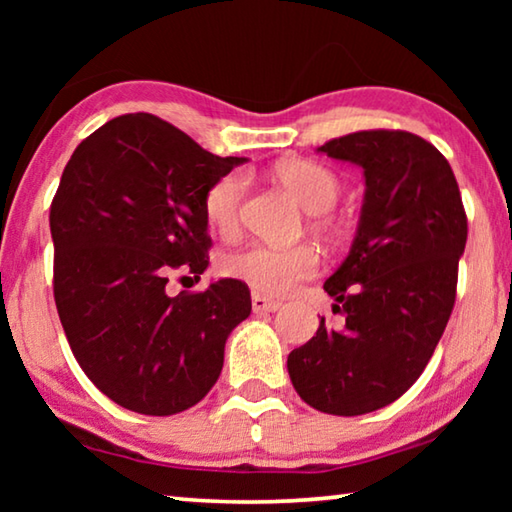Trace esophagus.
Returning <instances> with one entry per match:
<instances>
[{
  "instance_id": "obj_1",
  "label": "esophagus",
  "mask_w": 512,
  "mask_h": 512,
  "mask_svg": "<svg viewBox=\"0 0 512 512\" xmlns=\"http://www.w3.org/2000/svg\"><path fill=\"white\" fill-rule=\"evenodd\" d=\"M253 311L255 314H271V311L280 309L282 302L280 300H273V298H266L262 293H253Z\"/></svg>"
}]
</instances>
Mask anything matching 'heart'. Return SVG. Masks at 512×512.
<instances>
[{"instance_id":"obj_1","label":"heart","mask_w":512,"mask_h":512,"mask_svg":"<svg viewBox=\"0 0 512 512\" xmlns=\"http://www.w3.org/2000/svg\"><path fill=\"white\" fill-rule=\"evenodd\" d=\"M275 178L296 196V201L311 214L332 210L339 201L343 183L325 164L314 160H287L275 167ZM246 173L228 171L207 187L203 196V212L207 223L219 235H235L241 221V203L246 196ZM329 225V221H323ZM320 266V255L314 246L300 244L293 248H277L253 244L223 259V271L235 280L248 284L268 296H282L296 289L302 280L314 275Z\"/></svg>"}]
</instances>
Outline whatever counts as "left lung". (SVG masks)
Listing matches in <instances>:
<instances>
[{"instance_id": "1", "label": "left lung", "mask_w": 512, "mask_h": 512, "mask_svg": "<svg viewBox=\"0 0 512 512\" xmlns=\"http://www.w3.org/2000/svg\"><path fill=\"white\" fill-rule=\"evenodd\" d=\"M366 176L357 237L325 282L345 316L320 318L287 359L309 406L363 415L402 397L427 368L452 316L467 216L454 171L436 146L406 131H359L318 149Z\"/></svg>"}]
</instances>
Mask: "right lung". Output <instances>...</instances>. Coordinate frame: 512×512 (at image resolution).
<instances>
[{"instance_id":"right-lung-1","label":"right lung","mask_w":512,"mask_h":512,"mask_svg":"<svg viewBox=\"0 0 512 512\" xmlns=\"http://www.w3.org/2000/svg\"><path fill=\"white\" fill-rule=\"evenodd\" d=\"M241 162L149 112L110 119L67 162L49 212L56 309L85 375L128 411L173 415L201 402L253 309L232 277L167 293L173 273L201 280L212 246L203 196Z\"/></svg>"}]
</instances>
